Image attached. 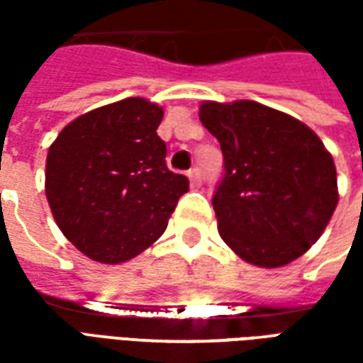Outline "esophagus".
Masks as SVG:
<instances>
[{
  "instance_id": "34e87169",
  "label": "esophagus",
  "mask_w": 363,
  "mask_h": 363,
  "mask_svg": "<svg viewBox=\"0 0 363 363\" xmlns=\"http://www.w3.org/2000/svg\"><path fill=\"white\" fill-rule=\"evenodd\" d=\"M186 177H189V181L192 186H200V184H202V173H200V169H190L189 173H186Z\"/></svg>"
}]
</instances>
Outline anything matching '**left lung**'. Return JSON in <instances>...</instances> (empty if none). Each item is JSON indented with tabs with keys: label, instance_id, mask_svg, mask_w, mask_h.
<instances>
[{
	"label": "left lung",
	"instance_id": "8db88e82",
	"mask_svg": "<svg viewBox=\"0 0 363 363\" xmlns=\"http://www.w3.org/2000/svg\"><path fill=\"white\" fill-rule=\"evenodd\" d=\"M198 114L225 163L212 200L221 239L255 267L299 259L338 204L335 161L319 135L255 101H204Z\"/></svg>",
	"mask_w": 363,
	"mask_h": 363
}]
</instances>
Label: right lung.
Instances as JSON below:
<instances>
[{
	"label": "right lung",
	"instance_id": "1",
	"mask_svg": "<svg viewBox=\"0 0 363 363\" xmlns=\"http://www.w3.org/2000/svg\"><path fill=\"white\" fill-rule=\"evenodd\" d=\"M163 108L143 96L69 122L48 150L46 198L60 231L103 264L134 259L167 229L189 179L167 169Z\"/></svg>",
	"mask_w": 363,
	"mask_h": 363
}]
</instances>
